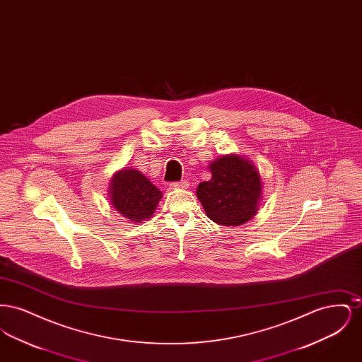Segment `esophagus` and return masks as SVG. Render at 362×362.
Here are the masks:
<instances>
[{"mask_svg": "<svg viewBox=\"0 0 362 362\" xmlns=\"http://www.w3.org/2000/svg\"><path fill=\"white\" fill-rule=\"evenodd\" d=\"M189 187V182L187 180H180L173 183V189H187Z\"/></svg>", "mask_w": 362, "mask_h": 362, "instance_id": "esophagus-1", "label": "esophagus"}]
</instances>
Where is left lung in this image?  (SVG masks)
Returning a JSON list of instances; mask_svg holds the SVG:
<instances>
[{
  "instance_id": "8db88e82",
  "label": "left lung",
  "mask_w": 362,
  "mask_h": 362,
  "mask_svg": "<svg viewBox=\"0 0 362 362\" xmlns=\"http://www.w3.org/2000/svg\"><path fill=\"white\" fill-rule=\"evenodd\" d=\"M211 177L198 185L197 198L207 217L225 226L250 221L262 201V177L245 156L223 155L209 164Z\"/></svg>"
}]
</instances>
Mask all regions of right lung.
<instances>
[{
    "mask_svg": "<svg viewBox=\"0 0 362 362\" xmlns=\"http://www.w3.org/2000/svg\"><path fill=\"white\" fill-rule=\"evenodd\" d=\"M163 192L134 168H123L112 175L108 199L112 207L129 223L146 221L155 213Z\"/></svg>",
    "mask_w": 362,
    "mask_h": 362,
    "instance_id": "right-lung-1",
    "label": "right lung"
}]
</instances>
